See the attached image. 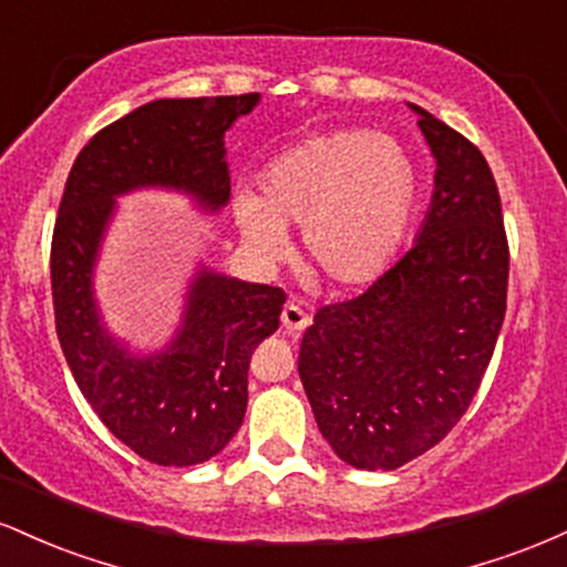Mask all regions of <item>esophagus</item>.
Masks as SVG:
<instances>
[{"label": "esophagus", "mask_w": 567, "mask_h": 567, "mask_svg": "<svg viewBox=\"0 0 567 567\" xmlns=\"http://www.w3.org/2000/svg\"><path fill=\"white\" fill-rule=\"evenodd\" d=\"M311 317L306 315L298 303H288L282 309V328L288 330V333H301V330L309 328Z\"/></svg>", "instance_id": "esophagus-1"}]
</instances>
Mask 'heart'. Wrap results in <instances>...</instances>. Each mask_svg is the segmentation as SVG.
Instances as JSON below:
<instances>
[{
    "label": "heart",
    "instance_id": "b5f03b06",
    "mask_svg": "<svg viewBox=\"0 0 567 567\" xmlns=\"http://www.w3.org/2000/svg\"><path fill=\"white\" fill-rule=\"evenodd\" d=\"M419 167L400 141L370 130L311 135L277 154L258 192H237L231 213L264 261L288 250L301 224L303 264L328 288H357L394 258L419 207Z\"/></svg>",
    "mask_w": 567,
    "mask_h": 567
}]
</instances>
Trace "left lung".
I'll return each instance as SVG.
<instances>
[{
  "instance_id": "8db88e82",
  "label": "left lung",
  "mask_w": 567,
  "mask_h": 567,
  "mask_svg": "<svg viewBox=\"0 0 567 567\" xmlns=\"http://www.w3.org/2000/svg\"><path fill=\"white\" fill-rule=\"evenodd\" d=\"M413 112L437 159L424 229L365 292L322 306L298 354L322 437L368 472L396 470L447 437L483 383L506 315L496 178L470 138Z\"/></svg>"
}]
</instances>
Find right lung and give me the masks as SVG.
Here are the masks:
<instances>
[{
  "label": "right lung",
  "instance_id": "right-lung-1",
  "mask_svg": "<svg viewBox=\"0 0 567 567\" xmlns=\"http://www.w3.org/2000/svg\"><path fill=\"white\" fill-rule=\"evenodd\" d=\"M256 103L258 93L146 103L97 130L63 188L50 247L58 341L97 419L148 464L194 466L229 445L245 419L250 357L279 328L285 292L199 271L171 349L135 360L97 322V245L114 197L130 188H184L207 210L224 207V133Z\"/></svg>",
  "mask_w": 567,
  "mask_h": 567
}]
</instances>
